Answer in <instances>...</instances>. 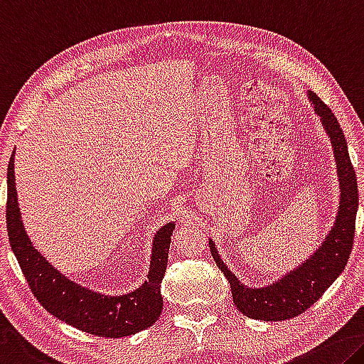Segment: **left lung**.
I'll return each mask as SVG.
<instances>
[{"label": "left lung", "instance_id": "obj_1", "mask_svg": "<svg viewBox=\"0 0 364 364\" xmlns=\"http://www.w3.org/2000/svg\"><path fill=\"white\" fill-rule=\"evenodd\" d=\"M308 99L331 137L340 181V205L336 223L321 243L319 250H316L309 259L274 284L250 288L241 284L227 267V264H223L215 245L209 240L213 261L230 282L235 306L251 319L285 321L304 313L342 274L353 247L356 210H358V183L348 155L347 141L332 109L314 92H308Z\"/></svg>", "mask_w": 364, "mask_h": 364}]
</instances>
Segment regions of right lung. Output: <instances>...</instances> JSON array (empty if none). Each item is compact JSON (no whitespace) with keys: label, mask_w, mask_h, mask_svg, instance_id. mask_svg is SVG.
Instances as JSON below:
<instances>
[{"label":"right lung","mask_w":364,"mask_h":364,"mask_svg":"<svg viewBox=\"0 0 364 364\" xmlns=\"http://www.w3.org/2000/svg\"><path fill=\"white\" fill-rule=\"evenodd\" d=\"M6 223H8L11 250L17 257L33 296L58 319L92 336L109 338L128 337L146 331L159 319L164 308L160 284L168 262L171 235L175 230L173 222L164 225L154 236L147 280L134 291L119 296L102 295L74 284L33 247L26 233L19 204H17L14 155H11L8 165Z\"/></svg>","instance_id":"obj_1"}]
</instances>
